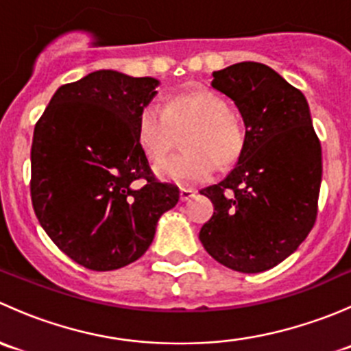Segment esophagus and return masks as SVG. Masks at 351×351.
<instances>
[{
  "label": "esophagus",
  "mask_w": 351,
  "mask_h": 351,
  "mask_svg": "<svg viewBox=\"0 0 351 351\" xmlns=\"http://www.w3.org/2000/svg\"><path fill=\"white\" fill-rule=\"evenodd\" d=\"M195 197V190L192 189H180V200L182 202H186L190 200V198Z\"/></svg>",
  "instance_id": "1"
}]
</instances>
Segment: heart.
Instances as JSON below:
<instances>
[{"label": "heart", "mask_w": 351, "mask_h": 351, "mask_svg": "<svg viewBox=\"0 0 351 351\" xmlns=\"http://www.w3.org/2000/svg\"><path fill=\"white\" fill-rule=\"evenodd\" d=\"M183 139L185 154L173 156L154 168L162 182L193 185L207 182L219 168H229L241 158L244 130L228 101L207 88L171 98L165 108L147 105L136 119V141L149 161L165 158Z\"/></svg>", "instance_id": "heart-1"}]
</instances>
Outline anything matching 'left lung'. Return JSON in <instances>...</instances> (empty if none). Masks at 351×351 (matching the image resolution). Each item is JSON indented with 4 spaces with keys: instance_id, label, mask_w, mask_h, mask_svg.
<instances>
[{
    "instance_id": "1",
    "label": "left lung",
    "mask_w": 351,
    "mask_h": 351,
    "mask_svg": "<svg viewBox=\"0 0 351 351\" xmlns=\"http://www.w3.org/2000/svg\"><path fill=\"white\" fill-rule=\"evenodd\" d=\"M212 76V88L238 107L246 134L234 169L200 190L214 215L198 238L224 267L260 274L289 258L313 229L321 144L306 97L271 67L238 62Z\"/></svg>"
}]
</instances>
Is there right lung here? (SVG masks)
<instances>
[{
	"instance_id": "right-lung-1",
	"label": "right lung",
	"mask_w": 351,
	"mask_h": 351,
	"mask_svg": "<svg viewBox=\"0 0 351 351\" xmlns=\"http://www.w3.org/2000/svg\"><path fill=\"white\" fill-rule=\"evenodd\" d=\"M159 81L112 69L62 84L32 143V205L71 260L95 271L139 260L180 190L159 183L136 141V119ZM141 182H139L138 180Z\"/></svg>"
}]
</instances>
